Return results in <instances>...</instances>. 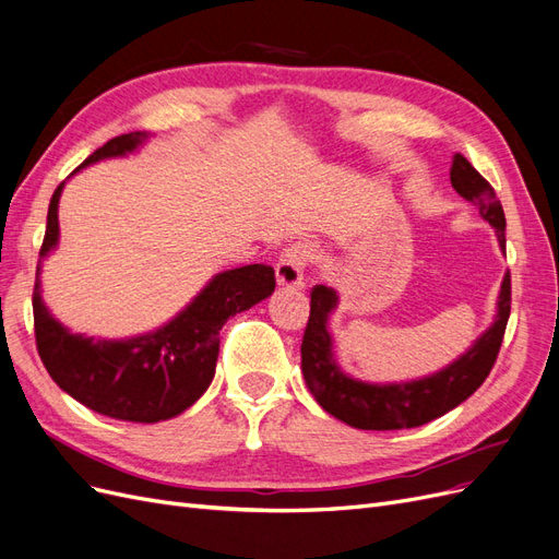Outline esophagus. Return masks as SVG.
Listing matches in <instances>:
<instances>
[{
	"mask_svg": "<svg viewBox=\"0 0 559 559\" xmlns=\"http://www.w3.org/2000/svg\"><path fill=\"white\" fill-rule=\"evenodd\" d=\"M311 260V250L304 243H295L285 250V255L276 264V281L281 287H301L304 266Z\"/></svg>",
	"mask_w": 559,
	"mask_h": 559,
	"instance_id": "obj_1",
	"label": "esophagus"
}]
</instances>
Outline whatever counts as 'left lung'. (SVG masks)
I'll return each mask as SVG.
<instances>
[{
    "instance_id": "left-lung-1",
    "label": "left lung",
    "mask_w": 559,
    "mask_h": 559,
    "mask_svg": "<svg viewBox=\"0 0 559 559\" xmlns=\"http://www.w3.org/2000/svg\"><path fill=\"white\" fill-rule=\"evenodd\" d=\"M450 183L464 200L474 202L483 218L497 229L499 246H507V237H503L507 218H503L495 188L460 153L450 167ZM334 306L336 293L332 287L313 285L311 313L301 338V373L316 402L330 416L357 429H408L441 418L450 408L460 406L490 376L511 316V274L501 283L497 320L476 341V346L448 369L404 385H369L338 371L332 357V338L325 328Z\"/></svg>"
}]
</instances>
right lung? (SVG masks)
I'll return each instance as SVG.
<instances>
[{
    "label": "right lung",
    "mask_w": 559,
    "mask_h": 559,
    "mask_svg": "<svg viewBox=\"0 0 559 559\" xmlns=\"http://www.w3.org/2000/svg\"><path fill=\"white\" fill-rule=\"evenodd\" d=\"M146 139L141 132L106 141L81 167L102 157L124 155ZM52 192L39 253L58 241V202ZM276 272L269 264H246L215 276L188 309L167 328L130 341L85 338L67 332L48 316L39 278L34 283V338L46 371L67 394L102 416L128 423H159L183 413L213 381L221 350V330L274 293Z\"/></svg>",
    "instance_id": "1"
}]
</instances>
